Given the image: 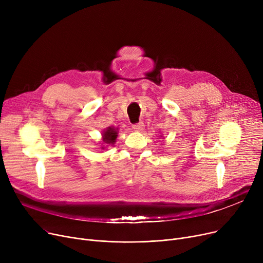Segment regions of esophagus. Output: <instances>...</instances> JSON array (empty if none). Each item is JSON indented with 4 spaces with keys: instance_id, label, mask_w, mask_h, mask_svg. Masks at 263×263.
<instances>
[{
    "instance_id": "obj_1",
    "label": "esophagus",
    "mask_w": 263,
    "mask_h": 263,
    "mask_svg": "<svg viewBox=\"0 0 263 263\" xmlns=\"http://www.w3.org/2000/svg\"><path fill=\"white\" fill-rule=\"evenodd\" d=\"M144 122L143 121H140V122H137V123H134L133 126H132V128L134 129V130H136V131H142V130H144Z\"/></svg>"
}]
</instances>
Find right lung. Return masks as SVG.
I'll use <instances>...</instances> for the list:
<instances>
[{"mask_svg": "<svg viewBox=\"0 0 263 263\" xmlns=\"http://www.w3.org/2000/svg\"><path fill=\"white\" fill-rule=\"evenodd\" d=\"M117 137V132L114 128H108L104 133H103V141L106 144H113Z\"/></svg>", "mask_w": 263, "mask_h": 263, "instance_id": "add662e5", "label": "right lung"}]
</instances>
